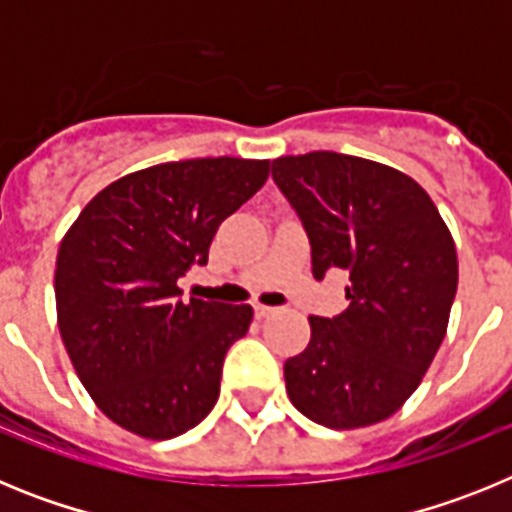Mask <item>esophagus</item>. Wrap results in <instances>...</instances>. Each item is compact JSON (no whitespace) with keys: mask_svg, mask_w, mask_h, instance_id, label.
<instances>
[{"mask_svg":"<svg viewBox=\"0 0 512 512\" xmlns=\"http://www.w3.org/2000/svg\"><path fill=\"white\" fill-rule=\"evenodd\" d=\"M271 315H277V307H269V305H256V318H271Z\"/></svg>","mask_w":512,"mask_h":512,"instance_id":"obj_1","label":"esophagus"}]
</instances>
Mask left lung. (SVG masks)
<instances>
[{
  "label": "left lung",
  "mask_w": 512,
  "mask_h": 512,
  "mask_svg": "<svg viewBox=\"0 0 512 512\" xmlns=\"http://www.w3.org/2000/svg\"><path fill=\"white\" fill-rule=\"evenodd\" d=\"M271 176L305 225L315 279L341 269L351 282L346 310L310 315V343L284 361L289 400L336 431L382 423L418 390L446 336L454 238L415 179L369 158L282 156Z\"/></svg>",
  "instance_id": "1"
}]
</instances>
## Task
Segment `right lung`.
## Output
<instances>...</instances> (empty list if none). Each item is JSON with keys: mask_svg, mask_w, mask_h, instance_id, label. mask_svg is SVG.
Here are the masks:
<instances>
[{"mask_svg": "<svg viewBox=\"0 0 512 512\" xmlns=\"http://www.w3.org/2000/svg\"><path fill=\"white\" fill-rule=\"evenodd\" d=\"M269 161L189 158L122 176L74 220L56 259L58 330L112 423L166 441L207 418L228 348L251 305L189 297L179 277L205 266L225 217L264 187Z\"/></svg>", "mask_w": 512, "mask_h": 512, "instance_id": "1", "label": "right lung"}]
</instances>
